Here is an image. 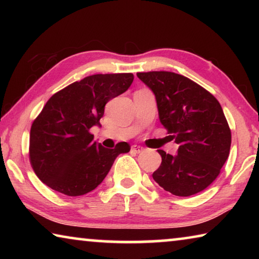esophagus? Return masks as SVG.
<instances>
[{"label": "esophagus", "instance_id": "obj_1", "mask_svg": "<svg viewBox=\"0 0 259 259\" xmlns=\"http://www.w3.org/2000/svg\"><path fill=\"white\" fill-rule=\"evenodd\" d=\"M131 151L135 152V153H140L144 151V148L142 146H138V145H134L133 147H131Z\"/></svg>", "mask_w": 259, "mask_h": 259}]
</instances>
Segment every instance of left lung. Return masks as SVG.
<instances>
[{
    "mask_svg": "<svg viewBox=\"0 0 259 259\" xmlns=\"http://www.w3.org/2000/svg\"><path fill=\"white\" fill-rule=\"evenodd\" d=\"M155 95L159 119L176 155L157 150L162 162L153 178L174 195L190 196L207 188L221 174L231 148V129L214 96L181 74L137 73Z\"/></svg>",
    "mask_w": 259,
    "mask_h": 259,
    "instance_id": "1",
    "label": "left lung"
}]
</instances>
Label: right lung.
<instances>
[{"mask_svg":"<svg viewBox=\"0 0 259 259\" xmlns=\"http://www.w3.org/2000/svg\"><path fill=\"white\" fill-rule=\"evenodd\" d=\"M133 73L95 74L51 96L33 121L29 162L42 183L68 196L94 191L114 160L130 145L105 148L94 140L91 126L99 124L105 105L128 90Z\"/></svg>","mask_w":259,"mask_h":259,"instance_id":"1","label":"right lung"}]
</instances>
